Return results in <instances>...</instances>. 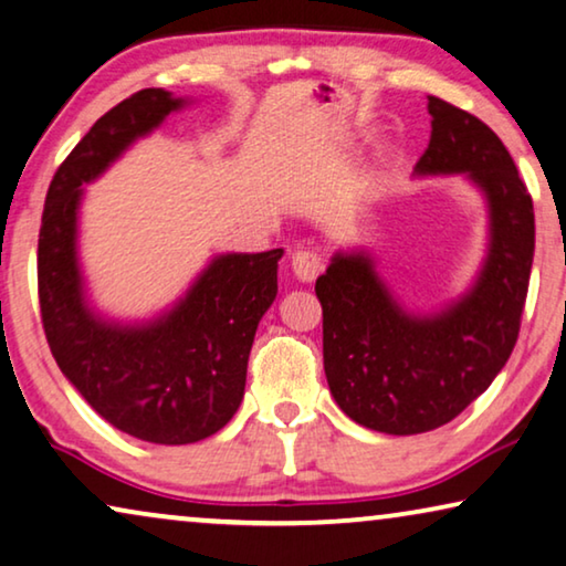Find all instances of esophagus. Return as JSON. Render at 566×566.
Here are the masks:
<instances>
[{
	"mask_svg": "<svg viewBox=\"0 0 566 566\" xmlns=\"http://www.w3.org/2000/svg\"><path fill=\"white\" fill-rule=\"evenodd\" d=\"M292 272L300 282H315L317 274L323 272V256L317 251L300 249L292 254Z\"/></svg>",
	"mask_w": 566,
	"mask_h": 566,
	"instance_id": "34e87169",
	"label": "esophagus"
}]
</instances>
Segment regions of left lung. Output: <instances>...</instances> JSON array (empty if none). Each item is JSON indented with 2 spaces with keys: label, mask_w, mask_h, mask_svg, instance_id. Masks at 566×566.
Here are the masks:
<instances>
[{
  "label": "left lung",
  "mask_w": 566,
  "mask_h": 566,
  "mask_svg": "<svg viewBox=\"0 0 566 566\" xmlns=\"http://www.w3.org/2000/svg\"><path fill=\"white\" fill-rule=\"evenodd\" d=\"M427 108L432 137L415 172H462L488 200L491 241L475 284L424 317L394 300L366 251L335 254L315 284L333 399L386 434L442 427L493 384L518 340L534 261V202L499 134L437 96Z\"/></svg>",
  "instance_id": "8db88e82"
}]
</instances>
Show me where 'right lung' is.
<instances>
[{
	"label": "right lung",
	"mask_w": 566,
	"mask_h": 566,
	"mask_svg": "<svg viewBox=\"0 0 566 566\" xmlns=\"http://www.w3.org/2000/svg\"><path fill=\"white\" fill-rule=\"evenodd\" d=\"M185 104L165 88H145L101 116L57 167L38 241L42 327L57 368L108 424L155 444L206 440L241 407L249 353L276 297L284 254L216 256L185 297L147 323L122 325L91 310L78 264L83 185Z\"/></svg>",
	"instance_id": "1"
}]
</instances>
